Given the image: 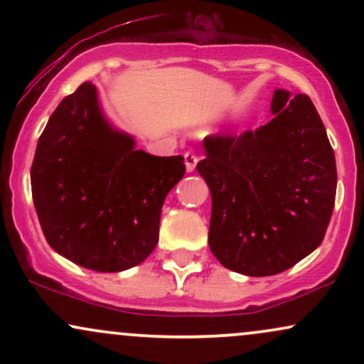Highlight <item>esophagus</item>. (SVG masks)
<instances>
[{
    "label": "esophagus",
    "instance_id": "obj_1",
    "mask_svg": "<svg viewBox=\"0 0 364 364\" xmlns=\"http://www.w3.org/2000/svg\"><path fill=\"white\" fill-rule=\"evenodd\" d=\"M196 162H198V157H196L195 154H191V152H186L185 154V166H186L188 173H193Z\"/></svg>",
    "mask_w": 364,
    "mask_h": 364
}]
</instances>
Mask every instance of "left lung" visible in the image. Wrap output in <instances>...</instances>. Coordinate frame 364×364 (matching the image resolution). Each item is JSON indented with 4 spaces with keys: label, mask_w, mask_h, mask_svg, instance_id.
<instances>
[{
    "label": "left lung",
    "mask_w": 364,
    "mask_h": 364,
    "mask_svg": "<svg viewBox=\"0 0 364 364\" xmlns=\"http://www.w3.org/2000/svg\"><path fill=\"white\" fill-rule=\"evenodd\" d=\"M274 118L208 136L196 164L212 196L208 246L225 269L281 274L318 248L336 203V156L311 99L277 89Z\"/></svg>",
    "instance_id": "8db88e82"
}]
</instances>
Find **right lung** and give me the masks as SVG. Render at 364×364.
I'll return each mask as SVG.
<instances>
[{
  "label": "right lung",
  "instance_id": "1",
  "mask_svg": "<svg viewBox=\"0 0 364 364\" xmlns=\"http://www.w3.org/2000/svg\"><path fill=\"white\" fill-rule=\"evenodd\" d=\"M181 156L157 157L104 114L95 85L65 97L37 141L32 198L48 243L95 272L139 265L156 248L166 196L185 176Z\"/></svg>",
  "mask_w": 364,
  "mask_h": 364
}]
</instances>
